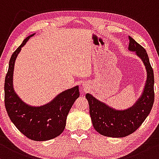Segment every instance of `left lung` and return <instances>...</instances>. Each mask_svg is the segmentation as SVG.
Here are the masks:
<instances>
[{"mask_svg":"<svg viewBox=\"0 0 159 159\" xmlns=\"http://www.w3.org/2000/svg\"><path fill=\"white\" fill-rule=\"evenodd\" d=\"M128 50L135 52L147 70V80L141 96L130 108L116 110L87 93L89 113L94 129L101 135L110 137H124L140 127L150 113L154 103V74L147 51L132 37H128Z\"/></svg>","mask_w":159,"mask_h":159,"instance_id":"left-lung-1","label":"left lung"}]
</instances>
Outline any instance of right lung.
<instances>
[{"instance_id":"add662e5","label":"right lung","mask_w":159,"mask_h":159,"mask_svg":"<svg viewBox=\"0 0 159 159\" xmlns=\"http://www.w3.org/2000/svg\"><path fill=\"white\" fill-rule=\"evenodd\" d=\"M34 34L27 37L10 58L4 83V103L10 120L20 132L32 140L45 141L63 132L67 114L80 97V91L78 85L67 89L40 107L30 106L18 96L12 84L15 61L22 47Z\"/></svg>"}]
</instances>
